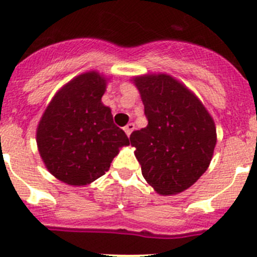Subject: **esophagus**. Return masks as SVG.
<instances>
[{"label":"esophagus","mask_w":257,"mask_h":257,"mask_svg":"<svg viewBox=\"0 0 257 257\" xmlns=\"http://www.w3.org/2000/svg\"><path fill=\"white\" fill-rule=\"evenodd\" d=\"M134 128H136V126H134V124L133 123H129V124H126L125 126H124V132H125L126 133V136H131L132 134V132L134 131Z\"/></svg>","instance_id":"esophagus-1"}]
</instances>
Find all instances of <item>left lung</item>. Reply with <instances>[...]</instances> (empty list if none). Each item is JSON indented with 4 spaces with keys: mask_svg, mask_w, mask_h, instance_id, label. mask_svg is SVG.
<instances>
[{
    "mask_svg": "<svg viewBox=\"0 0 257 257\" xmlns=\"http://www.w3.org/2000/svg\"><path fill=\"white\" fill-rule=\"evenodd\" d=\"M148 124L131 134L137 160L148 184L161 195L190 188L207 171L217 133L200 100L170 74L133 77Z\"/></svg>",
    "mask_w": 257,
    "mask_h": 257,
    "instance_id": "left-lung-1",
    "label": "left lung"
}]
</instances>
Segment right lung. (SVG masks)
I'll list each match as a JSON object with an SVG mask.
<instances>
[{
  "label": "right lung",
  "instance_id": "1",
  "mask_svg": "<svg viewBox=\"0 0 257 257\" xmlns=\"http://www.w3.org/2000/svg\"><path fill=\"white\" fill-rule=\"evenodd\" d=\"M106 78L80 74L54 95L37 129L40 157L48 171L73 186L92 183L109 170L119 150L129 145L123 129L101 102Z\"/></svg>",
  "mask_w": 257,
  "mask_h": 257
}]
</instances>
